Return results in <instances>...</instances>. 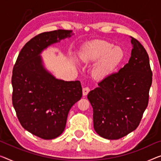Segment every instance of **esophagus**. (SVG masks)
<instances>
[{
    "mask_svg": "<svg viewBox=\"0 0 161 161\" xmlns=\"http://www.w3.org/2000/svg\"><path fill=\"white\" fill-rule=\"evenodd\" d=\"M90 88L89 87H84L83 88V90H82V93H83V95L84 96H86L87 95V94H88V92H90Z\"/></svg>",
    "mask_w": 161,
    "mask_h": 161,
    "instance_id": "34e87169",
    "label": "esophagus"
}]
</instances>
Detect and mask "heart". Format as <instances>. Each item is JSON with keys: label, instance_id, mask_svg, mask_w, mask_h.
<instances>
[{"label": "heart", "instance_id": "heart-1", "mask_svg": "<svg viewBox=\"0 0 161 161\" xmlns=\"http://www.w3.org/2000/svg\"><path fill=\"white\" fill-rule=\"evenodd\" d=\"M124 57L121 47H114L105 40H95L85 45L81 53V59L85 63L96 62L92 69L95 80H102L111 75Z\"/></svg>", "mask_w": 161, "mask_h": 161}]
</instances>
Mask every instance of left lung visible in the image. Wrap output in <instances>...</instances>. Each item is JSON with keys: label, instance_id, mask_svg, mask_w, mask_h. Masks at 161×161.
Instances as JSON below:
<instances>
[{"label": "left lung", "instance_id": "obj_1", "mask_svg": "<svg viewBox=\"0 0 161 161\" xmlns=\"http://www.w3.org/2000/svg\"><path fill=\"white\" fill-rule=\"evenodd\" d=\"M131 42L128 64L87 95L95 130L107 140H119L135 130L148 105L153 80L149 56L138 40L131 37Z\"/></svg>", "mask_w": 161, "mask_h": 161}]
</instances>
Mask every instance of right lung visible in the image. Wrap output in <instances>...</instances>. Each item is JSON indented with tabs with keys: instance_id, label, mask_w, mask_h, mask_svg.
Segmentation results:
<instances>
[{
	"instance_id": "add662e5",
	"label": "right lung",
	"mask_w": 161,
	"mask_h": 161,
	"mask_svg": "<svg viewBox=\"0 0 161 161\" xmlns=\"http://www.w3.org/2000/svg\"><path fill=\"white\" fill-rule=\"evenodd\" d=\"M74 35L72 30L43 32L26 43L13 69L12 103L24 129L44 140L63 133L71 108L81 99L80 81L58 80L45 68L42 51Z\"/></svg>"
}]
</instances>
